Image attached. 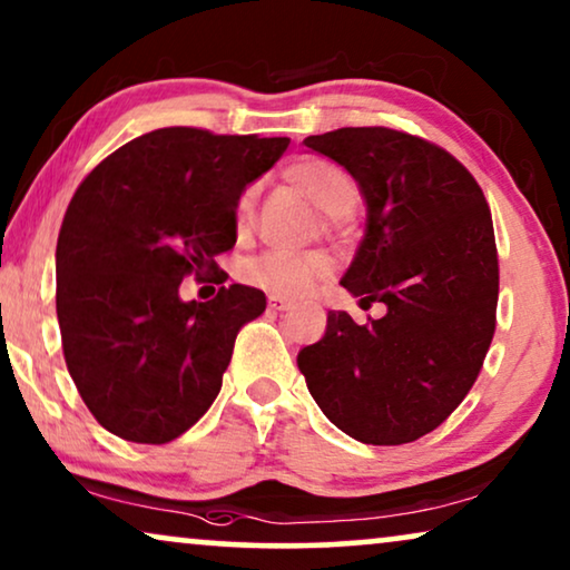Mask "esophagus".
<instances>
[{
    "label": "esophagus",
    "mask_w": 570,
    "mask_h": 570,
    "mask_svg": "<svg viewBox=\"0 0 570 570\" xmlns=\"http://www.w3.org/2000/svg\"><path fill=\"white\" fill-rule=\"evenodd\" d=\"M267 306H269L272 311H287V308H291V301H287V298H279V295H269V298H267Z\"/></svg>",
    "instance_id": "esophagus-1"
}]
</instances>
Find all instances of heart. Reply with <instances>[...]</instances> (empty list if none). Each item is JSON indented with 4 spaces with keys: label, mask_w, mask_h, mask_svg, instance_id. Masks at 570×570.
I'll use <instances>...</instances> for the list:
<instances>
[{
    "label": "heart",
    "mask_w": 570,
    "mask_h": 570,
    "mask_svg": "<svg viewBox=\"0 0 570 570\" xmlns=\"http://www.w3.org/2000/svg\"><path fill=\"white\" fill-rule=\"evenodd\" d=\"M285 181L295 186L303 197L314 202L318 209H324L326 230H337L345 215L361 199V184L342 168L340 163L322 155H303L287 163L283 170ZM256 217V186H246L238 194L236 209H233V220H236L238 236H246L254 228ZM334 272V259L324 248H311L301 254L269 252L262 254L259 259L248 262L244 277L248 285L259 287L269 295L279 298H303V295L314 293L324 279H330Z\"/></svg>",
    "instance_id": "b5f03b06"
}]
</instances>
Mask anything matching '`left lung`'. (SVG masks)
Returning <instances> with one entry per match:
<instances>
[{
    "mask_svg": "<svg viewBox=\"0 0 570 570\" xmlns=\"http://www.w3.org/2000/svg\"><path fill=\"white\" fill-rule=\"evenodd\" d=\"M357 178L365 236L342 277L363 308L330 311L298 353L308 392L340 431L373 446L423 439L459 407L495 334L498 248L474 176L443 147L389 127L303 139Z\"/></svg>",
    "mask_w": 570,
    "mask_h": 570,
    "instance_id": "obj_1",
    "label": "left lung"
}]
</instances>
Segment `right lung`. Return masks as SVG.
Returning <instances> with one entry per match:
<instances>
[{
    "label": "right lung",
    "mask_w": 570,
    "mask_h": 570,
    "mask_svg": "<svg viewBox=\"0 0 570 570\" xmlns=\"http://www.w3.org/2000/svg\"><path fill=\"white\" fill-rule=\"evenodd\" d=\"M287 145L166 127L119 147L77 186L57 240V316L69 376L106 431L168 443L215 402L240 326L267 298L228 285L184 303L178 287L236 246L238 194Z\"/></svg>",
    "instance_id": "1"
}]
</instances>
